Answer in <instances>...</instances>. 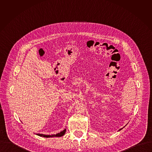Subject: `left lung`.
Here are the masks:
<instances>
[{"label":"left lung","mask_w":152,"mask_h":152,"mask_svg":"<svg viewBox=\"0 0 152 152\" xmlns=\"http://www.w3.org/2000/svg\"><path fill=\"white\" fill-rule=\"evenodd\" d=\"M121 129H122V128H121V129H119V130H121Z\"/></svg>","instance_id":"1"}]
</instances>
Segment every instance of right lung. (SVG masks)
Returning a JSON list of instances; mask_svg holds the SVG:
<instances>
[{
	"instance_id": "obj_1",
	"label": "right lung",
	"mask_w": 152,
	"mask_h": 152,
	"mask_svg": "<svg viewBox=\"0 0 152 152\" xmlns=\"http://www.w3.org/2000/svg\"><path fill=\"white\" fill-rule=\"evenodd\" d=\"M65 132H66V129L60 132V133L56 134H52V135H48V134H40V133H37L36 134L37 135L39 136H42L44 137H61L62 136H63L65 134Z\"/></svg>"
}]
</instances>
